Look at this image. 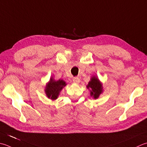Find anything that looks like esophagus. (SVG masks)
<instances>
[{
	"label": "esophagus",
	"mask_w": 147,
	"mask_h": 147,
	"mask_svg": "<svg viewBox=\"0 0 147 147\" xmlns=\"http://www.w3.org/2000/svg\"><path fill=\"white\" fill-rule=\"evenodd\" d=\"M73 81L74 83H76V84H78V83H79L80 82V80L78 77H74L73 78Z\"/></svg>",
	"instance_id": "esophagus-1"
}]
</instances>
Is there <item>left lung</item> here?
Returning <instances> with one entry per match:
<instances>
[{"label": "left lung", "mask_w": 147, "mask_h": 147, "mask_svg": "<svg viewBox=\"0 0 147 147\" xmlns=\"http://www.w3.org/2000/svg\"><path fill=\"white\" fill-rule=\"evenodd\" d=\"M87 88L90 90V95L93 97L94 99H97L100 94L102 92V83L100 82L99 80L96 76H92L91 78L90 81L88 82L87 85Z\"/></svg>", "instance_id": "left-lung-1"}]
</instances>
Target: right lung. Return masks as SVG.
Here are the masks:
<instances>
[{
	"instance_id": "add662e5",
	"label": "right lung",
	"mask_w": 147,
	"mask_h": 147,
	"mask_svg": "<svg viewBox=\"0 0 147 147\" xmlns=\"http://www.w3.org/2000/svg\"><path fill=\"white\" fill-rule=\"evenodd\" d=\"M66 85L65 82L62 80L55 81L53 78H50L49 82L45 87V93L49 99L55 100L59 96L60 91Z\"/></svg>"
}]
</instances>
